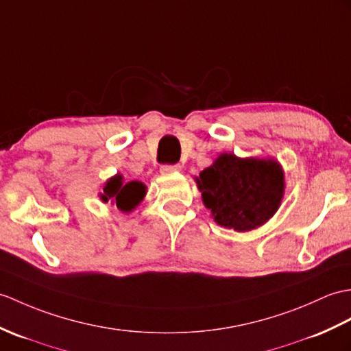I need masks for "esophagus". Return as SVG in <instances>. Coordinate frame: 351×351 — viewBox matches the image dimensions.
Returning a JSON list of instances; mask_svg holds the SVG:
<instances>
[{
	"label": "esophagus",
	"mask_w": 351,
	"mask_h": 351,
	"mask_svg": "<svg viewBox=\"0 0 351 351\" xmlns=\"http://www.w3.org/2000/svg\"><path fill=\"white\" fill-rule=\"evenodd\" d=\"M181 170V166L179 165H166L161 167V173H173V172H179Z\"/></svg>",
	"instance_id": "1"
}]
</instances>
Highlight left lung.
I'll use <instances>...</instances> for the list:
<instances>
[{
    "label": "left lung",
    "instance_id": "1",
    "mask_svg": "<svg viewBox=\"0 0 351 351\" xmlns=\"http://www.w3.org/2000/svg\"><path fill=\"white\" fill-rule=\"evenodd\" d=\"M202 200L215 223L236 232L263 226L278 210L284 172L274 158H239L221 154L195 178Z\"/></svg>",
    "mask_w": 351,
    "mask_h": 351
}]
</instances>
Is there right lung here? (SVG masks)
<instances>
[{
	"instance_id": "obj_1",
	"label": "right lung",
	"mask_w": 351,
	"mask_h": 351,
	"mask_svg": "<svg viewBox=\"0 0 351 351\" xmlns=\"http://www.w3.org/2000/svg\"><path fill=\"white\" fill-rule=\"evenodd\" d=\"M146 194V186L141 181H130L124 184V178L121 173L112 176L103 186L100 199L108 203H115L117 208L122 213H132L141 203Z\"/></svg>"
}]
</instances>
